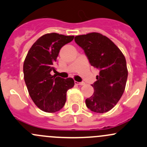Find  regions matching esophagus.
<instances>
[{"label": "esophagus", "instance_id": "esophagus-1", "mask_svg": "<svg viewBox=\"0 0 147 147\" xmlns=\"http://www.w3.org/2000/svg\"><path fill=\"white\" fill-rule=\"evenodd\" d=\"M75 84H78V85H80V86H83V85H84V84H85V83L83 82H78L75 81Z\"/></svg>", "mask_w": 147, "mask_h": 147}]
</instances>
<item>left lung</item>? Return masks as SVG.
I'll return each instance as SVG.
<instances>
[{
	"label": "left lung",
	"mask_w": 147,
	"mask_h": 147,
	"mask_svg": "<svg viewBox=\"0 0 147 147\" xmlns=\"http://www.w3.org/2000/svg\"><path fill=\"white\" fill-rule=\"evenodd\" d=\"M75 42L84 51L91 65L99 70L92 84L93 95L86 98V106L93 112L109 111L119 101L125 89L128 71L121 51L111 39L97 32L79 35Z\"/></svg>",
	"instance_id": "obj_1"
}]
</instances>
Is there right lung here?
Wrapping results in <instances>:
<instances>
[{
	"label": "right lung",
	"mask_w": 147,
	"mask_h": 147,
	"mask_svg": "<svg viewBox=\"0 0 147 147\" xmlns=\"http://www.w3.org/2000/svg\"><path fill=\"white\" fill-rule=\"evenodd\" d=\"M74 36L57 33L43 35L27 53L24 65V79L29 96L36 106L46 113H55L64 106L66 94L75 85L72 78L51 75L60 50L72 41Z\"/></svg>",
	"instance_id": "obj_1"
}]
</instances>
